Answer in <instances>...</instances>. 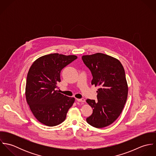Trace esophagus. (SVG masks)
<instances>
[{
	"instance_id": "1",
	"label": "esophagus",
	"mask_w": 156,
	"mask_h": 156,
	"mask_svg": "<svg viewBox=\"0 0 156 156\" xmlns=\"http://www.w3.org/2000/svg\"><path fill=\"white\" fill-rule=\"evenodd\" d=\"M76 100L79 102H82V103H84L85 101V100L84 98H77Z\"/></svg>"
}]
</instances>
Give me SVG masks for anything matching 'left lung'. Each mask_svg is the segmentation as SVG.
I'll list each match as a JSON object with an SVG mask.
<instances>
[{
    "mask_svg": "<svg viewBox=\"0 0 156 156\" xmlns=\"http://www.w3.org/2000/svg\"><path fill=\"white\" fill-rule=\"evenodd\" d=\"M82 58L91 71V85L99 87L97 101L87 100L93 109L87 121L95 128L107 127L119 117L127 99L128 85L124 67L118 59L101 53L83 55Z\"/></svg>",
    "mask_w": 156,
    "mask_h": 156,
    "instance_id": "8db88e82",
    "label": "left lung"
}]
</instances>
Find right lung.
<instances>
[{
  "label": "right lung",
  "mask_w": 156,
  "mask_h": 156,
  "mask_svg": "<svg viewBox=\"0 0 156 156\" xmlns=\"http://www.w3.org/2000/svg\"><path fill=\"white\" fill-rule=\"evenodd\" d=\"M77 58L76 55L51 53L35 60L27 76L26 101L35 118L43 124L53 127L65 121L75 98L57 90L61 70Z\"/></svg>",
  "instance_id": "1"
}]
</instances>
